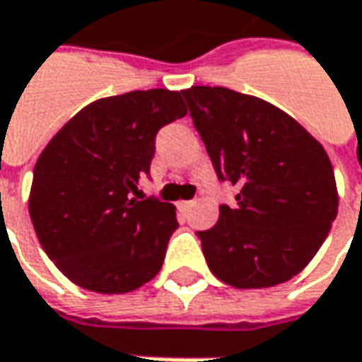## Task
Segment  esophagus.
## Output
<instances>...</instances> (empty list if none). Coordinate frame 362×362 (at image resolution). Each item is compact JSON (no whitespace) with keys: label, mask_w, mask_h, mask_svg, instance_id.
I'll return each mask as SVG.
<instances>
[{"label":"esophagus","mask_w":362,"mask_h":362,"mask_svg":"<svg viewBox=\"0 0 362 362\" xmlns=\"http://www.w3.org/2000/svg\"><path fill=\"white\" fill-rule=\"evenodd\" d=\"M178 208H180L182 212H188L192 208V200H182V202H178Z\"/></svg>","instance_id":"esophagus-1"}]
</instances>
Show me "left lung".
Here are the masks:
<instances>
[{
  "mask_svg": "<svg viewBox=\"0 0 362 362\" xmlns=\"http://www.w3.org/2000/svg\"><path fill=\"white\" fill-rule=\"evenodd\" d=\"M220 182L238 188L218 222L198 230L208 268L236 288L291 281L313 260L337 218L339 196L325 148L288 114L228 88L182 92Z\"/></svg>",
  "mask_w": 362,
  "mask_h": 362,
  "instance_id": "1",
  "label": "left lung"
}]
</instances>
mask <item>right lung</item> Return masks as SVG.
<instances>
[{
  "mask_svg": "<svg viewBox=\"0 0 362 362\" xmlns=\"http://www.w3.org/2000/svg\"><path fill=\"white\" fill-rule=\"evenodd\" d=\"M184 116L180 92L112 95L78 112L40 154L30 216L45 255L78 286L130 293L160 272L176 208L134 194L150 178L160 128Z\"/></svg>",
  "mask_w": 362,
  "mask_h": 362,
  "instance_id": "add662e5",
  "label": "right lung"
}]
</instances>
